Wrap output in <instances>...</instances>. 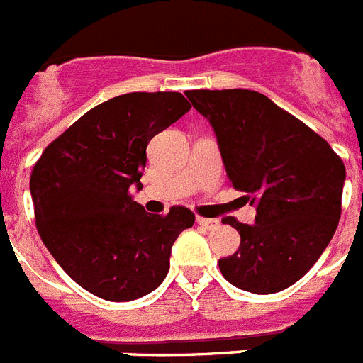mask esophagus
Wrapping results in <instances>:
<instances>
[{
  "mask_svg": "<svg viewBox=\"0 0 363 363\" xmlns=\"http://www.w3.org/2000/svg\"><path fill=\"white\" fill-rule=\"evenodd\" d=\"M197 223H199L203 228H206V230H214V228L219 227V219H214V218H197Z\"/></svg>",
  "mask_w": 363,
  "mask_h": 363,
  "instance_id": "esophagus-1",
  "label": "esophagus"
}]
</instances>
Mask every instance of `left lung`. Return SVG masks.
Segmentation results:
<instances>
[{
  "label": "left lung",
  "mask_w": 363,
  "mask_h": 363,
  "mask_svg": "<svg viewBox=\"0 0 363 363\" xmlns=\"http://www.w3.org/2000/svg\"><path fill=\"white\" fill-rule=\"evenodd\" d=\"M208 120L228 181L249 194L255 223L225 218L240 247L219 258L221 275L240 290L277 294L318 262L342 214L345 166L310 127L252 90H188Z\"/></svg>",
  "instance_id": "left-lung-1"
}]
</instances>
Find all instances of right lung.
Segmentation results:
<instances>
[{"label": "right lung", "mask_w": 363, "mask_h": 363, "mask_svg": "<svg viewBox=\"0 0 363 363\" xmlns=\"http://www.w3.org/2000/svg\"><path fill=\"white\" fill-rule=\"evenodd\" d=\"M190 108L179 92L112 97L64 130L33 167L42 242L90 294L135 301L166 279L173 243L196 216L184 206L147 214L130 194L142 190L151 138Z\"/></svg>", "instance_id": "1"}]
</instances>
